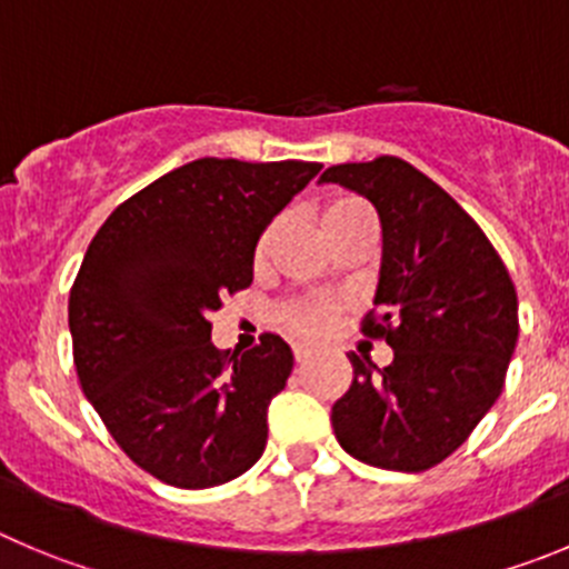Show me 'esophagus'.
I'll use <instances>...</instances> for the list:
<instances>
[{
  "mask_svg": "<svg viewBox=\"0 0 569 569\" xmlns=\"http://www.w3.org/2000/svg\"><path fill=\"white\" fill-rule=\"evenodd\" d=\"M295 362L300 365H309L311 362V350H306V348H295Z\"/></svg>",
  "mask_w": 569,
  "mask_h": 569,
  "instance_id": "esophagus-1",
  "label": "esophagus"
}]
</instances>
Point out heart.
Masks as SVG:
<instances>
[{
  "label": "heart",
  "mask_w": 569,
  "mask_h": 569,
  "mask_svg": "<svg viewBox=\"0 0 569 569\" xmlns=\"http://www.w3.org/2000/svg\"><path fill=\"white\" fill-rule=\"evenodd\" d=\"M365 216H370V210L362 204V201L333 199L322 207L320 221H322V230H326L328 236V232H333L337 227L348 224V221L353 219H365ZM278 230H280L278 224H269L267 230L260 232L258 243H254V267H263V263L269 260L274 241H278ZM337 311H339L337 302L311 295V297H295V300L283 302V306L278 309V317L280 322L295 333V337L317 339V337H326V333L331 331L333 322H337Z\"/></svg>",
  "instance_id": "b5f03b06"
}]
</instances>
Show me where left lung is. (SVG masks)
Returning <instances> with one entry per match:
<instances>
[{"instance_id": "obj_1", "label": "left lung", "mask_w": 569, "mask_h": 569, "mask_svg": "<svg viewBox=\"0 0 569 569\" xmlns=\"http://www.w3.org/2000/svg\"><path fill=\"white\" fill-rule=\"evenodd\" d=\"M320 182L357 190L379 212L380 315L365 317L362 333L392 348L381 370L350 353L333 435L376 469L427 471L500 398L519 337L517 289L477 221L405 159L333 164Z\"/></svg>"}]
</instances>
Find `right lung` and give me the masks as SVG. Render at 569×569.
<instances>
[{
	"mask_svg": "<svg viewBox=\"0 0 569 569\" xmlns=\"http://www.w3.org/2000/svg\"><path fill=\"white\" fill-rule=\"evenodd\" d=\"M320 162L204 157L111 212L69 291L78 381L117 446L157 480L212 488L267 449L269 401L291 348L210 342L221 297L252 283L254 243L320 173Z\"/></svg>",
	"mask_w": 569,
	"mask_h": 569,
	"instance_id": "right-lung-1",
	"label": "right lung"
}]
</instances>
